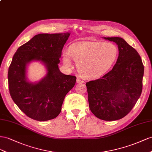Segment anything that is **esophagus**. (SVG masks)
<instances>
[{
  "mask_svg": "<svg viewBox=\"0 0 152 152\" xmlns=\"http://www.w3.org/2000/svg\"><path fill=\"white\" fill-rule=\"evenodd\" d=\"M76 83H84V81L80 79V78H77Z\"/></svg>",
  "mask_w": 152,
  "mask_h": 152,
  "instance_id": "1",
  "label": "esophagus"
}]
</instances>
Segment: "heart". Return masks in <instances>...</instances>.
<instances>
[{
    "label": "heart",
    "instance_id": "b5f03b06",
    "mask_svg": "<svg viewBox=\"0 0 152 152\" xmlns=\"http://www.w3.org/2000/svg\"><path fill=\"white\" fill-rule=\"evenodd\" d=\"M118 53V48L113 43L88 41L72 45L69 53H64L63 60L65 65L71 67V56L82 76L86 78H97L112 67Z\"/></svg>",
    "mask_w": 152,
    "mask_h": 152
}]
</instances>
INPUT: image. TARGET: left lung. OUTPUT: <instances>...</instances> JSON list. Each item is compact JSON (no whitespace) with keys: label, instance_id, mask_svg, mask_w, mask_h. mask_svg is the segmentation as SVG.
Segmentation results:
<instances>
[{"label":"left lung","instance_id":"8db88e82","mask_svg":"<svg viewBox=\"0 0 152 152\" xmlns=\"http://www.w3.org/2000/svg\"><path fill=\"white\" fill-rule=\"evenodd\" d=\"M104 38L118 45V59L110 71L86 86L92 113L101 120L113 121L126 116L140 97L144 66L137 51L124 39Z\"/></svg>","mask_w":152,"mask_h":152}]
</instances>
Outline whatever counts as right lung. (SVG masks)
Masks as SVG:
<instances>
[{
    "mask_svg": "<svg viewBox=\"0 0 152 152\" xmlns=\"http://www.w3.org/2000/svg\"><path fill=\"white\" fill-rule=\"evenodd\" d=\"M69 36V33L39 34L19 47L12 57L7 75L10 93L21 111L30 118L47 121L56 118L65 96L76 83V77L64 75L58 66ZM34 59L45 64L47 74L34 84L26 81V67Z\"/></svg>",
    "mask_w": 152,
    "mask_h": 152,
    "instance_id": "obj_1",
    "label": "right lung"
}]
</instances>
